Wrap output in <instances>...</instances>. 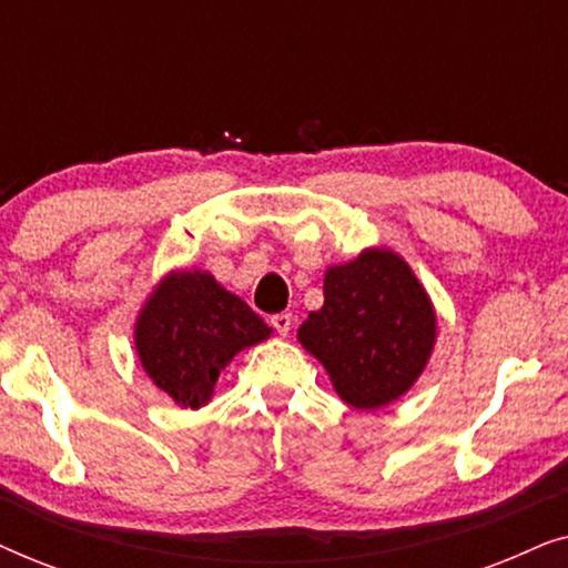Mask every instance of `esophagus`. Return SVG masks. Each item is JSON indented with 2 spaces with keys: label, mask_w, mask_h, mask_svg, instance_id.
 Returning a JSON list of instances; mask_svg holds the SVG:
<instances>
[{
  "label": "esophagus",
  "mask_w": 568,
  "mask_h": 568,
  "mask_svg": "<svg viewBox=\"0 0 568 568\" xmlns=\"http://www.w3.org/2000/svg\"><path fill=\"white\" fill-rule=\"evenodd\" d=\"M271 325H274V331L278 333V336H286L292 328V315L290 313H278L271 317Z\"/></svg>",
  "instance_id": "esophagus-1"
}]
</instances>
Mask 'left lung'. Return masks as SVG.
Instances as JSON below:
<instances>
[{
  "label": "left lung",
  "instance_id": "obj_1",
  "mask_svg": "<svg viewBox=\"0 0 568 568\" xmlns=\"http://www.w3.org/2000/svg\"><path fill=\"white\" fill-rule=\"evenodd\" d=\"M323 294L297 341L328 372L338 398L359 410L403 398L437 344V310L414 268L390 247H364L325 268Z\"/></svg>",
  "mask_w": 568,
  "mask_h": 568
}]
</instances>
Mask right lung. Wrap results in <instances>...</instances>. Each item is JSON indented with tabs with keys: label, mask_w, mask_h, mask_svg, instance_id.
<instances>
[{
	"label": "right lung",
	"mask_w": 568,
	"mask_h": 568,
	"mask_svg": "<svg viewBox=\"0 0 568 568\" xmlns=\"http://www.w3.org/2000/svg\"><path fill=\"white\" fill-rule=\"evenodd\" d=\"M271 333L209 271L175 268L152 286L139 310L134 348L146 377L175 406L201 408L212 400L220 372Z\"/></svg>",
	"instance_id": "1"
}]
</instances>
